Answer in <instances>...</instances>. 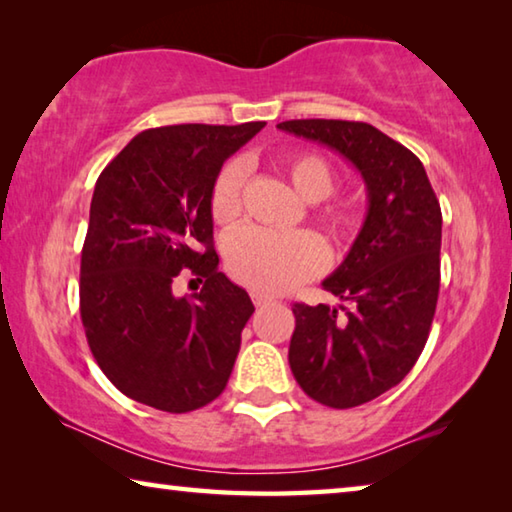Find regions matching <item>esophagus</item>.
<instances>
[{"instance_id":"34e87169","label":"esophagus","mask_w":512,"mask_h":512,"mask_svg":"<svg viewBox=\"0 0 512 512\" xmlns=\"http://www.w3.org/2000/svg\"><path fill=\"white\" fill-rule=\"evenodd\" d=\"M253 302H255V307H266V305H271L273 298L262 296V293H253Z\"/></svg>"}]
</instances>
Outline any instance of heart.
Wrapping results in <instances>:
<instances>
[{"label":"heart","mask_w":512,"mask_h":512,"mask_svg":"<svg viewBox=\"0 0 512 512\" xmlns=\"http://www.w3.org/2000/svg\"><path fill=\"white\" fill-rule=\"evenodd\" d=\"M291 187L305 201H323L334 192L336 178L329 164L316 153H291L284 160ZM241 180L244 173L237 162L225 164L210 192L212 221L221 228L237 223L241 214ZM334 237H345L354 230V216L343 210H327L320 216ZM325 262V250L311 232L275 235L262 230H241L228 244V271L246 289L277 296L314 277Z\"/></svg>","instance_id":"heart-1"}]
</instances>
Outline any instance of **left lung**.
Segmentation results:
<instances>
[{
  "mask_svg": "<svg viewBox=\"0 0 512 512\" xmlns=\"http://www.w3.org/2000/svg\"><path fill=\"white\" fill-rule=\"evenodd\" d=\"M343 155L361 173L368 212L348 257L323 289L343 305H293V377L332 409L375 400L400 384L429 339L440 289L443 214L422 162L363 121L277 124Z\"/></svg>",
  "mask_w": 512,
  "mask_h": 512,
  "instance_id": "left-lung-1",
  "label": "left lung"
}]
</instances>
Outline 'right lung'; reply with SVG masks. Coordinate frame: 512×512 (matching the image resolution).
Segmentation results:
<instances>
[{
	"instance_id": "right-lung-1",
	"label": "right lung",
	"mask_w": 512,
	"mask_h": 512,
	"mask_svg": "<svg viewBox=\"0 0 512 512\" xmlns=\"http://www.w3.org/2000/svg\"><path fill=\"white\" fill-rule=\"evenodd\" d=\"M264 126L151 128L94 185L81 320L103 375L135 402L187 413L228 384L255 307L219 271L210 192L223 162ZM180 274L201 279L202 291L173 297Z\"/></svg>"
}]
</instances>
